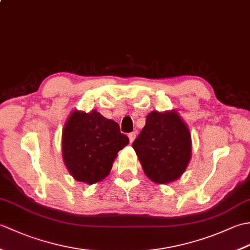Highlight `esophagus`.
<instances>
[{"label":"esophagus","instance_id":"34e87169","mask_svg":"<svg viewBox=\"0 0 250 250\" xmlns=\"http://www.w3.org/2000/svg\"><path fill=\"white\" fill-rule=\"evenodd\" d=\"M128 136H129V140H130V143H132L134 141V139H135V136H136V134H135V132H131V133H129L128 134Z\"/></svg>","mask_w":250,"mask_h":250}]
</instances>
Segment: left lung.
<instances>
[{
    "label": "left lung",
    "mask_w": 250,
    "mask_h": 250,
    "mask_svg": "<svg viewBox=\"0 0 250 250\" xmlns=\"http://www.w3.org/2000/svg\"><path fill=\"white\" fill-rule=\"evenodd\" d=\"M147 177L158 184L179 178L191 157V136L175 111H151L132 143Z\"/></svg>",
    "instance_id": "1"
}]
</instances>
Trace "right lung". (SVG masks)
Wrapping results in <instances>:
<instances>
[{"mask_svg":"<svg viewBox=\"0 0 250 250\" xmlns=\"http://www.w3.org/2000/svg\"><path fill=\"white\" fill-rule=\"evenodd\" d=\"M128 144L116 121L95 110H75L63 130V160L74 178L91 185L107 176L117 152Z\"/></svg>","mask_w":250,"mask_h":250,"instance_id":"right-lung-1","label":"right lung"}]
</instances>
